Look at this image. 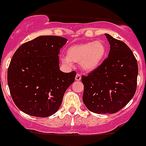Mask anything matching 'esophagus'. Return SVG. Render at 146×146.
Returning a JSON list of instances; mask_svg holds the SVG:
<instances>
[{"label":"esophagus","instance_id":"esophagus-1","mask_svg":"<svg viewBox=\"0 0 146 146\" xmlns=\"http://www.w3.org/2000/svg\"><path fill=\"white\" fill-rule=\"evenodd\" d=\"M82 79V76L79 73H77L76 76V81H80Z\"/></svg>","mask_w":146,"mask_h":146}]
</instances>
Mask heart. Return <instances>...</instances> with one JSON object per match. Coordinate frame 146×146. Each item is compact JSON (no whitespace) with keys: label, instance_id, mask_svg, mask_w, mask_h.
Wrapping results in <instances>:
<instances>
[{"label":"heart","instance_id":"b5f03b06","mask_svg":"<svg viewBox=\"0 0 146 146\" xmlns=\"http://www.w3.org/2000/svg\"><path fill=\"white\" fill-rule=\"evenodd\" d=\"M108 48L102 41L82 43L70 46L67 56L62 62L67 66H71L73 62L80 64L82 69L92 71L96 69L103 62L107 55Z\"/></svg>","mask_w":146,"mask_h":146}]
</instances>
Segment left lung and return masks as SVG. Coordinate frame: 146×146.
<instances>
[{"label": "left lung", "instance_id": "1", "mask_svg": "<svg viewBox=\"0 0 146 146\" xmlns=\"http://www.w3.org/2000/svg\"><path fill=\"white\" fill-rule=\"evenodd\" d=\"M109 41L108 57L99 67L82 76V100L89 111L114 113L125 106L135 94L138 65L131 50L123 41L105 34Z\"/></svg>", "mask_w": 146, "mask_h": 146}]
</instances>
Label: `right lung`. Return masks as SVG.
I'll list each match as a JSON object with an SVG mask.
<instances>
[{
	"mask_svg": "<svg viewBox=\"0 0 146 146\" xmlns=\"http://www.w3.org/2000/svg\"><path fill=\"white\" fill-rule=\"evenodd\" d=\"M66 41L59 36H39L23 44L13 55L7 73L9 88L15 104L27 114H54L74 82L76 71L59 70L58 53Z\"/></svg>",
	"mask_w": 146,
	"mask_h": 146,
	"instance_id": "right-lung-1",
	"label": "right lung"
}]
</instances>
